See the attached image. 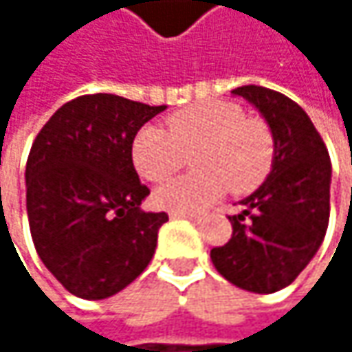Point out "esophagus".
I'll return each instance as SVG.
<instances>
[{
	"instance_id": "1",
	"label": "esophagus",
	"mask_w": 352,
	"mask_h": 352,
	"mask_svg": "<svg viewBox=\"0 0 352 352\" xmlns=\"http://www.w3.org/2000/svg\"><path fill=\"white\" fill-rule=\"evenodd\" d=\"M171 218H173V220L183 218V220H189V222H193V224H201V218H199V216H193V214H171Z\"/></svg>"
}]
</instances>
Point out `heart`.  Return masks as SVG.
I'll return each instance as SVG.
<instances>
[{
  "label": "heart",
  "instance_id": "b5f03b06",
  "mask_svg": "<svg viewBox=\"0 0 352 352\" xmlns=\"http://www.w3.org/2000/svg\"><path fill=\"white\" fill-rule=\"evenodd\" d=\"M167 128L144 126L132 142V161L146 181L173 175L191 155L195 173L175 177L155 191V204L171 214H197L230 187L252 191L273 165V134L258 118H245L243 107L208 102L185 107L167 120Z\"/></svg>",
  "mask_w": 352,
  "mask_h": 352
}]
</instances>
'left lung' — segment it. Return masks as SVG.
Instances as JSON below:
<instances>
[{
    "instance_id": "left-lung-1",
    "label": "left lung",
    "mask_w": 352,
    "mask_h": 352,
    "mask_svg": "<svg viewBox=\"0 0 352 352\" xmlns=\"http://www.w3.org/2000/svg\"><path fill=\"white\" fill-rule=\"evenodd\" d=\"M245 98L273 134V165L267 179L228 216L232 239L216 246V271L236 287L273 294L287 287L314 258L328 228L332 165L310 116L287 96L243 85Z\"/></svg>"
}]
</instances>
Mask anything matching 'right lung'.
<instances>
[{"mask_svg":"<svg viewBox=\"0 0 352 352\" xmlns=\"http://www.w3.org/2000/svg\"><path fill=\"white\" fill-rule=\"evenodd\" d=\"M167 106L111 94L60 106L26 163V210L36 252L67 292L106 300L151 263L165 212H142L151 193L132 163L138 130Z\"/></svg>","mask_w":352,"mask_h":352,"instance_id":"1","label":"right lung"}]
</instances>
